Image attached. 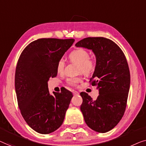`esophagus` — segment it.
Listing matches in <instances>:
<instances>
[{
	"mask_svg": "<svg viewBox=\"0 0 146 146\" xmlns=\"http://www.w3.org/2000/svg\"><path fill=\"white\" fill-rule=\"evenodd\" d=\"M73 94H74V95H79V93H78L77 91H73Z\"/></svg>",
	"mask_w": 146,
	"mask_h": 146,
	"instance_id": "esophagus-1",
	"label": "esophagus"
}]
</instances>
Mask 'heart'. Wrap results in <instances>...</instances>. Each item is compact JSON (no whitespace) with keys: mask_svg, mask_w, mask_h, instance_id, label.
Here are the masks:
<instances>
[{"mask_svg":"<svg viewBox=\"0 0 146 146\" xmlns=\"http://www.w3.org/2000/svg\"><path fill=\"white\" fill-rule=\"evenodd\" d=\"M69 58L71 61L79 63V71L86 75L91 74L95 69L96 63L93 58L89 57V53L85 49L78 48L71 52L69 55ZM65 62L63 59L58 61L56 66V71L58 73H61L64 71ZM82 81L81 77L70 78L67 80L69 85L76 86L77 83Z\"/></svg>","mask_w":146,"mask_h":146,"instance_id":"b5f03b06","label":"heart"}]
</instances>
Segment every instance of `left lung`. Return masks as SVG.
I'll use <instances>...</instances> for the list:
<instances>
[{
	"instance_id": "8db88e82",
	"label": "left lung",
	"mask_w": 146,
	"mask_h": 146,
	"mask_svg": "<svg viewBox=\"0 0 146 146\" xmlns=\"http://www.w3.org/2000/svg\"><path fill=\"white\" fill-rule=\"evenodd\" d=\"M91 50L96 66L90 82L96 86L99 95L95 100L81 92V110L87 126L97 132L114 128L122 119L126 107L130 73L124 53L118 45L102 37L86 38L75 44Z\"/></svg>"
}]
</instances>
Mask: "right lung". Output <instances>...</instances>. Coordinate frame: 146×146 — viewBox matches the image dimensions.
Segmentation results:
<instances>
[{
  "label": "right lung",
  "mask_w": 146,
  "mask_h": 146,
  "mask_svg": "<svg viewBox=\"0 0 146 146\" xmlns=\"http://www.w3.org/2000/svg\"><path fill=\"white\" fill-rule=\"evenodd\" d=\"M74 41L38 39L28 44L18 59L15 73L18 104L28 126L40 134H50L61 126L73 97L65 88L50 94L48 81L57 76V63Z\"/></svg>",
  "instance_id": "add662e5"
}]
</instances>
